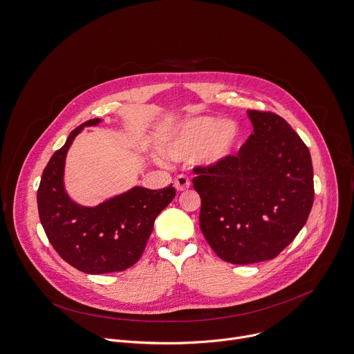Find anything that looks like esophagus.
<instances>
[{"instance_id": "obj_1", "label": "esophagus", "mask_w": 354, "mask_h": 354, "mask_svg": "<svg viewBox=\"0 0 354 354\" xmlns=\"http://www.w3.org/2000/svg\"><path fill=\"white\" fill-rule=\"evenodd\" d=\"M189 185H191L189 178L187 176H184V174L177 176L176 180H174V187H176L177 191H185V189L189 188Z\"/></svg>"}]
</instances>
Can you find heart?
<instances>
[{
    "label": "heart",
    "mask_w": 354,
    "mask_h": 354,
    "mask_svg": "<svg viewBox=\"0 0 354 354\" xmlns=\"http://www.w3.org/2000/svg\"><path fill=\"white\" fill-rule=\"evenodd\" d=\"M239 140V129L233 122H218L215 118H195L181 125L165 147L171 160H189L201 154L207 162H218L229 156Z\"/></svg>",
    "instance_id": "heart-1"
}]
</instances>
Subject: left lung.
Returning <instances> with one entry per match:
<instances>
[{
    "label": "left lung",
    "instance_id": "8db88e82",
    "mask_svg": "<svg viewBox=\"0 0 354 354\" xmlns=\"http://www.w3.org/2000/svg\"><path fill=\"white\" fill-rule=\"evenodd\" d=\"M254 132L236 154L195 166L200 226L212 250L232 264L277 257L305 225L313 204L306 145L284 118L249 109Z\"/></svg>",
    "mask_w": 354,
    "mask_h": 354
}]
</instances>
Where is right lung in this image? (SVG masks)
Instances as JSON below:
<instances>
[{"instance_id":"add662e5","label":"right lung","mask_w":354,"mask_h":354,"mask_svg":"<svg viewBox=\"0 0 354 354\" xmlns=\"http://www.w3.org/2000/svg\"><path fill=\"white\" fill-rule=\"evenodd\" d=\"M90 120L77 127L56 150L37 188V211L46 236L57 254L87 274L124 271L142 256L156 216L176 197L170 184L160 189L135 187L104 204L88 208L73 203L63 187L66 153Z\"/></svg>"}]
</instances>
